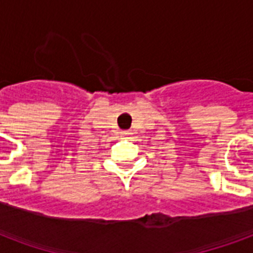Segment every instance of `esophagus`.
Masks as SVG:
<instances>
[{"label": "esophagus", "instance_id": "esophagus-1", "mask_svg": "<svg viewBox=\"0 0 253 253\" xmlns=\"http://www.w3.org/2000/svg\"><path fill=\"white\" fill-rule=\"evenodd\" d=\"M125 134H127V132H125Z\"/></svg>", "mask_w": 253, "mask_h": 253}]
</instances>
